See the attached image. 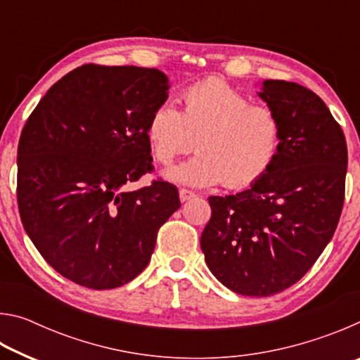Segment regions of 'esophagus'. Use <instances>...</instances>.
<instances>
[{
  "mask_svg": "<svg viewBox=\"0 0 360 360\" xmlns=\"http://www.w3.org/2000/svg\"><path fill=\"white\" fill-rule=\"evenodd\" d=\"M195 197H197V195H195L192 191H187V188H181V191H179V200L182 203L188 202V200H192Z\"/></svg>",
  "mask_w": 360,
  "mask_h": 360,
  "instance_id": "obj_1",
  "label": "esophagus"
}]
</instances>
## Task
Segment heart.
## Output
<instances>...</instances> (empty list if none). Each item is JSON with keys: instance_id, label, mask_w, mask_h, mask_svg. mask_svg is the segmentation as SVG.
<instances>
[{"instance_id": "heart-1", "label": "heart", "mask_w": 360, "mask_h": 360, "mask_svg": "<svg viewBox=\"0 0 360 360\" xmlns=\"http://www.w3.org/2000/svg\"><path fill=\"white\" fill-rule=\"evenodd\" d=\"M181 111L163 101L146 125L152 157L169 163L192 149L198 152L168 167L163 176L176 184L230 188L254 184L275 162L281 127L270 109L251 105L245 95L221 81H205L181 95Z\"/></svg>"}]
</instances>
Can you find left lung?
Masks as SVG:
<instances>
[{"label":"left lung","mask_w":360,"mask_h":360,"mask_svg":"<svg viewBox=\"0 0 360 360\" xmlns=\"http://www.w3.org/2000/svg\"><path fill=\"white\" fill-rule=\"evenodd\" d=\"M257 95L281 127L276 158L245 191L208 198L211 219L200 246L225 288L268 297L295 284L330 243L348 149L341 127L309 89L268 79Z\"/></svg>","instance_id":"8db88e82"}]
</instances>
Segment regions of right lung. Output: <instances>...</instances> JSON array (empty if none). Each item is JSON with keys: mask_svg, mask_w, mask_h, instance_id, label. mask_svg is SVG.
<instances>
[{"mask_svg": "<svg viewBox=\"0 0 360 360\" xmlns=\"http://www.w3.org/2000/svg\"><path fill=\"white\" fill-rule=\"evenodd\" d=\"M168 89L155 68L84 65L47 90L23 127V229L70 281L96 290L131 281L148 266L158 229L181 206L169 182L124 191L150 172L146 125Z\"/></svg>", "mask_w": 360, "mask_h": 360, "instance_id": "add662e5", "label": "right lung"}]
</instances>
